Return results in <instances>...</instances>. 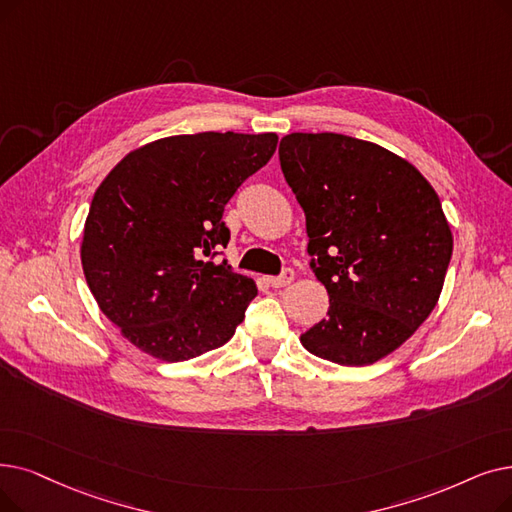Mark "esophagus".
I'll list each match as a JSON object with an SVG mask.
<instances>
[{"instance_id": "1", "label": "esophagus", "mask_w": 512, "mask_h": 512, "mask_svg": "<svg viewBox=\"0 0 512 512\" xmlns=\"http://www.w3.org/2000/svg\"><path fill=\"white\" fill-rule=\"evenodd\" d=\"M293 278H295V272H293L291 268H284L280 276H268V278H265V282H268V284L274 286V288H280V286L291 284Z\"/></svg>"}]
</instances>
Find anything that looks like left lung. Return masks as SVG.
I'll list each match as a JSON object with an SVG mask.
<instances>
[{
	"mask_svg": "<svg viewBox=\"0 0 512 512\" xmlns=\"http://www.w3.org/2000/svg\"><path fill=\"white\" fill-rule=\"evenodd\" d=\"M278 157L330 301L303 347L341 366L385 358L439 299L454 247L439 196L408 161L343 133H291Z\"/></svg>",
	"mask_w": 512,
	"mask_h": 512,
	"instance_id": "1",
	"label": "left lung"
}]
</instances>
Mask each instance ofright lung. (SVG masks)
I'll use <instances>...</instances> for the list:
<instances>
[{"mask_svg": "<svg viewBox=\"0 0 512 512\" xmlns=\"http://www.w3.org/2000/svg\"><path fill=\"white\" fill-rule=\"evenodd\" d=\"M276 133L203 131L138 150L106 175L81 263L104 316L142 351L184 362L224 345L257 295L224 255V209L272 159Z\"/></svg>", "mask_w": 512, "mask_h": 512, "instance_id": "right-lung-1", "label": "right lung"}]
</instances>
